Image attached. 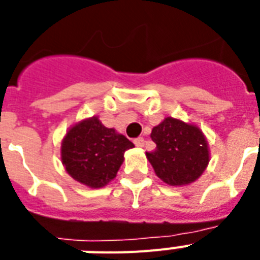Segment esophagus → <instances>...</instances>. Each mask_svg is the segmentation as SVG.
<instances>
[{
	"label": "esophagus",
	"mask_w": 260,
	"mask_h": 260,
	"mask_svg": "<svg viewBox=\"0 0 260 260\" xmlns=\"http://www.w3.org/2000/svg\"><path fill=\"white\" fill-rule=\"evenodd\" d=\"M134 143H135V146H136V147H140V148H142V147L144 146V139H143V138L135 139Z\"/></svg>",
	"instance_id": "1"
}]
</instances>
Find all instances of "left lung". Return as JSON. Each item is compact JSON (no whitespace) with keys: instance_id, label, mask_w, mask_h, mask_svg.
<instances>
[{"instance_id":"left-lung-1","label":"left lung","mask_w":260,"mask_h":260,"mask_svg":"<svg viewBox=\"0 0 260 260\" xmlns=\"http://www.w3.org/2000/svg\"><path fill=\"white\" fill-rule=\"evenodd\" d=\"M156 148L146 152L155 174L170 186H186L201 177L209 165L208 140L200 126L166 117L152 128Z\"/></svg>"}]
</instances>
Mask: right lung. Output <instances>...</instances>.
I'll use <instances>...</instances> for the list:
<instances>
[{
  "mask_svg": "<svg viewBox=\"0 0 260 260\" xmlns=\"http://www.w3.org/2000/svg\"><path fill=\"white\" fill-rule=\"evenodd\" d=\"M134 147L124 135L106 128L93 116L69 128L60 146V159L73 179L100 189L116 178L124 162V152Z\"/></svg>",
  "mask_w": 260,
  "mask_h": 260,
  "instance_id": "add662e5",
  "label": "right lung"
}]
</instances>
